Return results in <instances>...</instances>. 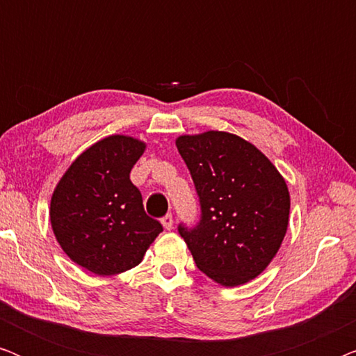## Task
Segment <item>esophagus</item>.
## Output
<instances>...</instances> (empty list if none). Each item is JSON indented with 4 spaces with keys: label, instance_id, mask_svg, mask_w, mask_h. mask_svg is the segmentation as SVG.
Masks as SVG:
<instances>
[{
    "label": "esophagus",
    "instance_id": "1",
    "mask_svg": "<svg viewBox=\"0 0 356 356\" xmlns=\"http://www.w3.org/2000/svg\"><path fill=\"white\" fill-rule=\"evenodd\" d=\"M160 222H162L165 230H172V228H173V217L170 216V213H168V216H165Z\"/></svg>",
    "mask_w": 356,
    "mask_h": 356
}]
</instances>
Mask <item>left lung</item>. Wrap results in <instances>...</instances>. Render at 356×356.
I'll list each match as a JSON object with an SVG mask.
<instances>
[{
  "label": "left lung",
  "mask_w": 356,
  "mask_h": 356,
  "mask_svg": "<svg viewBox=\"0 0 356 356\" xmlns=\"http://www.w3.org/2000/svg\"><path fill=\"white\" fill-rule=\"evenodd\" d=\"M175 144L202 211L199 225L179 227V235L209 279L248 284L270 264L289 228L285 178L254 144L227 131L183 134Z\"/></svg>",
  "instance_id": "8db88e82"
}]
</instances>
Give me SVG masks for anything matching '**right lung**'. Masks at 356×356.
Returning <instances> with one entry per match:
<instances>
[{"label":"right lung","instance_id":"right-lung-1","mask_svg":"<svg viewBox=\"0 0 356 356\" xmlns=\"http://www.w3.org/2000/svg\"><path fill=\"white\" fill-rule=\"evenodd\" d=\"M147 144L126 134L97 140L58 181L50 223L61 250L95 275H116L140 264L162 225L144 212L129 173Z\"/></svg>","mask_w":356,"mask_h":356}]
</instances>
